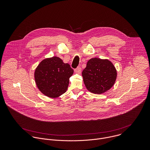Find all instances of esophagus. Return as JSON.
Masks as SVG:
<instances>
[{
  "mask_svg": "<svg viewBox=\"0 0 150 150\" xmlns=\"http://www.w3.org/2000/svg\"><path fill=\"white\" fill-rule=\"evenodd\" d=\"M74 71L76 72H77V73H80L81 71V68L80 66H79V67H77V68H76L74 69Z\"/></svg>",
  "mask_w": 150,
  "mask_h": 150,
  "instance_id": "esophagus-1",
  "label": "esophagus"
}]
</instances>
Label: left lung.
<instances>
[{
	"mask_svg": "<svg viewBox=\"0 0 150 150\" xmlns=\"http://www.w3.org/2000/svg\"><path fill=\"white\" fill-rule=\"evenodd\" d=\"M117 70L108 59L94 58L89 59L82 72L86 89L95 94H101L114 86Z\"/></svg>",
	"mask_w": 150,
	"mask_h": 150,
	"instance_id": "obj_1",
	"label": "left lung"
}]
</instances>
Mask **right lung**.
<instances>
[{"mask_svg":"<svg viewBox=\"0 0 150 150\" xmlns=\"http://www.w3.org/2000/svg\"><path fill=\"white\" fill-rule=\"evenodd\" d=\"M70 64L53 57L43 60L35 71V80L38 89L44 95L58 98L67 89L69 78L73 74Z\"/></svg>","mask_w":150,"mask_h":150,"instance_id":"add662e5","label":"right lung"}]
</instances>
